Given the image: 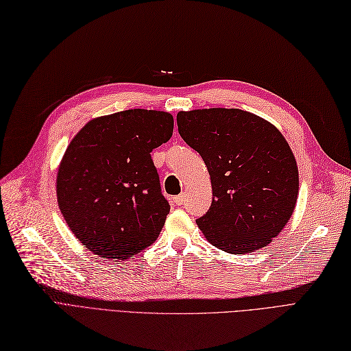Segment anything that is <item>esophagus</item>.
I'll use <instances>...</instances> for the list:
<instances>
[{"mask_svg":"<svg viewBox=\"0 0 351 351\" xmlns=\"http://www.w3.org/2000/svg\"><path fill=\"white\" fill-rule=\"evenodd\" d=\"M173 201H175V204H176V206H184V204H185V195H184V194H180V195L175 197V198H173Z\"/></svg>","mask_w":351,"mask_h":351,"instance_id":"34e87169","label":"esophagus"}]
</instances>
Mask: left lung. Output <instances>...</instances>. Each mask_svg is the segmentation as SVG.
I'll return each mask as SVG.
<instances>
[{"label": "left lung", "mask_w": 351, "mask_h": 351, "mask_svg": "<svg viewBox=\"0 0 351 351\" xmlns=\"http://www.w3.org/2000/svg\"><path fill=\"white\" fill-rule=\"evenodd\" d=\"M176 121L210 173L211 207L197 220L207 241L229 254L267 246L285 229L299 194L296 159L282 134L242 109L180 110Z\"/></svg>", "instance_id": "8db88e82"}]
</instances>
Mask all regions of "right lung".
<instances>
[{
  "mask_svg": "<svg viewBox=\"0 0 351 351\" xmlns=\"http://www.w3.org/2000/svg\"><path fill=\"white\" fill-rule=\"evenodd\" d=\"M173 117L128 109L88 121L66 147L56 198L74 236L100 258L128 259L159 236L171 210L152 160Z\"/></svg>",
  "mask_w": 351,
  "mask_h": 351,
  "instance_id": "add662e5",
  "label": "right lung"
}]
</instances>
